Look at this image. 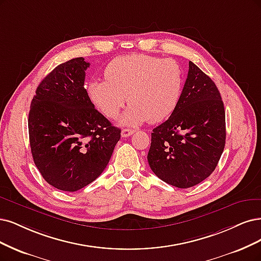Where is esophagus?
<instances>
[{"label":"esophagus","mask_w":261,"mask_h":261,"mask_svg":"<svg viewBox=\"0 0 261 261\" xmlns=\"http://www.w3.org/2000/svg\"><path fill=\"white\" fill-rule=\"evenodd\" d=\"M135 133V130L134 129H130V128H124V129H122V132H121V135H122V137H129V136H132V135Z\"/></svg>","instance_id":"obj_1"}]
</instances>
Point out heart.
<instances>
[{"label": "heart", "mask_w": 261, "mask_h": 261, "mask_svg": "<svg viewBox=\"0 0 261 261\" xmlns=\"http://www.w3.org/2000/svg\"><path fill=\"white\" fill-rule=\"evenodd\" d=\"M105 77L89 83L88 96L109 119L116 118L128 100L130 105L121 119L123 125L166 120L176 110L184 86L182 70L175 60L142 54L111 60Z\"/></svg>", "instance_id": "1"}]
</instances>
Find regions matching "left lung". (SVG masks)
<instances>
[{
	"label": "left lung",
	"mask_w": 261,
	"mask_h": 261,
	"mask_svg": "<svg viewBox=\"0 0 261 261\" xmlns=\"http://www.w3.org/2000/svg\"><path fill=\"white\" fill-rule=\"evenodd\" d=\"M226 143V113L214 81L189 61L178 106L151 133L149 165L177 188L202 182L216 168Z\"/></svg>",
	"instance_id": "left-lung-1"
}]
</instances>
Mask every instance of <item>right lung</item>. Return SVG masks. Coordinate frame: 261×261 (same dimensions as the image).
Instances as JSON below:
<instances>
[{
	"mask_svg": "<svg viewBox=\"0 0 261 261\" xmlns=\"http://www.w3.org/2000/svg\"><path fill=\"white\" fill-rule=\"evenodd\" d=\"M89 64L64 62L45 76L32 99L28 127L35 166L50 186L74 192L109 163L121 129L95 109L84 88Z\"/></svg>",
	"mask_w": 261,
	"mask_h": 261,
	"instance_id": "obj_1",
	"label": "right lung"
}]
</instances>
